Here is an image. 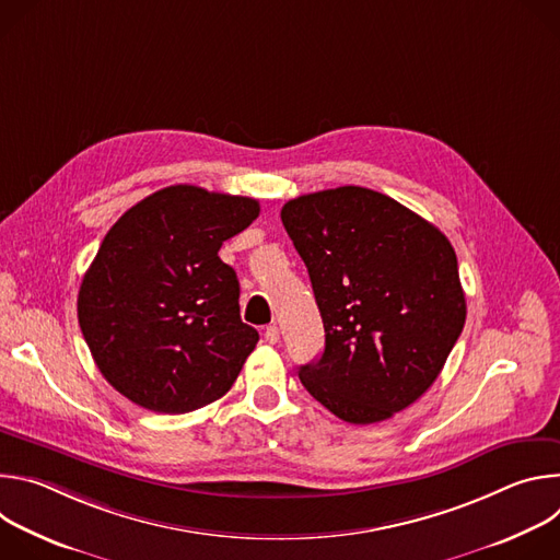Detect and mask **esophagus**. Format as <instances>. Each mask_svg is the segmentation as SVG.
Masks as SVG:
<instances>
[{
  "label": "esophagus",
  "mask_w": 560,
  "mask_h": 560,
  "mask_svg": "<svg viewBox=\"0 0 560 560\" xmlns=\"http://www.w3.org/2000/svg\"><path fill=\"white\" fill-rule=\"evenodd\" d=\"M264 337H266L268 343H277V341H279V328H277V326H268L266 332H264Z\"/></svg>",
  "instance_id": "esophagus-1"
}]
</instances>
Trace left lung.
<instances>
[{"label":"left lung","mask_w":560,"mask_h":560,"mask_svg":"<svg viewBox=\"0 0 560 560\" xmlns=\"http://www.w3.org/2000/svg\"><path fill=\"white\" fill-rule=\"evenodd\" d=\"M281 221L307 268L326 330L322 359L299 368L303 387L357 425L412 406L465 326L447 236L361 186L290 199Z\"/></svg>","instance_id":"left-lung-1"}]
</instances>
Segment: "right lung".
<instances>
[{"instance_id": "right-lung-1", "label": "right lung", "mask_w": 560, "mask_h": 560, "mask_svg": "<svg viewBox=\"0 0 560 560\" xmlns=\"http://www.w3.org/2000/svg\"><path fill=\"white\" fill-rule=\"evenodd\" d=\"M257 217V199L179 184L108 230L77 316L100 372L132 404L184 415L236 381L259 332L242 322L236 272L219 248Z\"/></svg>"}]
</instances>
